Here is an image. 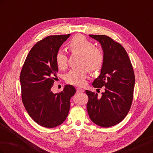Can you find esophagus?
I'll use <instances>...</instances> for the list:
<instances>
[{
    "mask_svg": "<svg viewBox=\"0 0 153 153\" xmlns=\"http://www.w3.org/2000/svg\"><path fill=\"white\" fill-rule=\"evenodd\" d=\"M76 91L78 92H84V90L82 89V88H80V87H77L76 88Z\"/></svg>",
    "mask_w": 153,
    "mask_h": 153,
    "instance_id": "esophagus-1",
    "label": "esophagus"
}]
</instances>
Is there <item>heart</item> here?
Here are the masks:
<instances>
[{
	"label": "heart",
	"instance_id": "1",
	"mask_svg": "<svg viewBox=\"0 0 153 153\" xmlns=\"http://www.w3.org/2000/svg\"><path fill=\"white\" fill-rule=\"evenodd\" d=\"M67 47L72 54L79 55L78 59L79 66L71 69L66 75L65 80L71 85H84L89 70L91 72H98L103 68L105 62L103 52L81 34L74 36L68 42ZM55 63L59 69H65L68 66L66 54L59 51L55 55Z\"/></svg>",
	"mask_w": 153,
	"mask_h": 153
}]
</instances>
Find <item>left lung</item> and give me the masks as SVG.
<instances>
[{
    "instance_id": "left-lung-1",
    "label": "left lung",
    "mask_w": 153,
    "mask_h": 153,
    "mask_svg": "<svg viewBox=\"0 0 153 153\" xmlns=\"http://www.w3.org/2000/svg\"><path fill=\"white\" fill-rule=\"evenodd\" d=\"M101 44L105 62L100 76L92 83L94 88L104 87L101 96L85 91L89 97L87 109L91 121L104 128L116 125L126 116L131 108L135 74L130 60L123 46L105 35H89Z\"/></svg>"
}]
</instances>
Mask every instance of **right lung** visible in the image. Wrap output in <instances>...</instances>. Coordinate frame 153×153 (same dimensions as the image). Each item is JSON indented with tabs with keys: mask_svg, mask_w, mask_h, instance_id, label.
<instances>
[{
	"mask_svg": "<svg viewBox=\"0 0 153 153\" xmlns=\"http://www.w3.org/2000/svg\"><path fill=\"white\" fill-rule=\"evenodd\" d=\"M70 34L46 37L38 41L27 55L20 73L22 100L30 117L43 127L52 128L65 121L70 108V99L75 94L73 85L62 91H51L57 78L55 55Z\"/></svg>",
	"mask_w": 153,
	"mask_h": 153,
	"instance_id": "1",
	"label": "right lung"
}]
</instances>
